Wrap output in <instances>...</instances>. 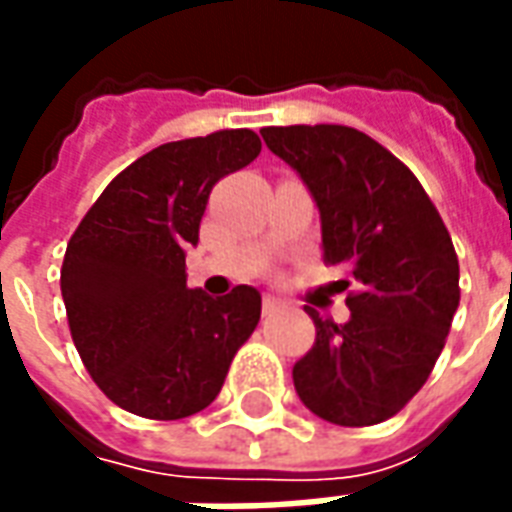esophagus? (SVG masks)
I'll return each mask as SVG.
<instances>
[{"instance_id":"esophagus-1","label":"esophagus","mask_w":512,"mask_h":512,"mask_svg":"<svg viewBox=\"0 0 512 512\" xmlns=\"http://www.w3.org/2000/svg\"><path fill=\"white\" fill-rule=\"evenodd\" d=\"M279 310L277 296H263V315H274Z\"/></svg>"}]
</instances>
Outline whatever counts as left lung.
I'll list each match as a JSON object with an SVG mask.
<instances>
[{"label": "left lung", "mask_w": 512, "mask_h": 512, "mask_svg": "<svg viewBox=\"0 0 512 512\" xmlns=\"http://www.w3.org/2000/svg\"><path fill=\"white\" fill-rule=\"evenodd\" d=\"M260 134L318 205L326 263L348 266L359 285L345 323L304 307L315 345L293 365V386L326 422L378 425L422 389L450 334L461 301L450 233L414 172L362 131L321 123Z\"/></svg>", "instance_id": "obj_1"}]
</instances>
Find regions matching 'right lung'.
<instances>
[{"mask_svg": "<svg viewBox=\"0 0 512 512\" xmlns=\"http://www.w3.org/2000/svg\"><path fill=\"white\" fill-rule=\"evenodd\" d=\"M249 128L180 139L136 158L68 241L60 288L87 373L136 417L183 419L211 406L260 321V293L211 299L186 285V249L219 178L252 164Z\"/></svg>", "mask_w": 512, "mask_h": 512, "instance_id": "1", "label": "right lung"}]
</instances>
